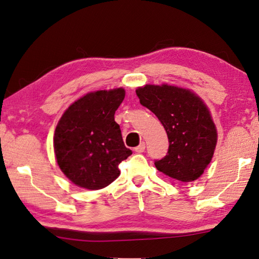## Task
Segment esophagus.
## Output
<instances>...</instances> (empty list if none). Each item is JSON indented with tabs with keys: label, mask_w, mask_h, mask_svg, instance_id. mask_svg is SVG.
Returning a JSON list of instances; mask_svg holds the SVG:
<instances>
[{
	"label": "esophagus",
	"mask_w": 259,
	"mask_h": 259,
	"mask_svg": "<svg viewBox=\"0 0 259 259\" xmlns=\"http://www.w3.org/2000/svg\"><path fill=\"white\" fill-rule=\"evenodd\" d=\"M145 148H146V145H145V143H140L137 147L135 148V152L136 153H143L144 150H145Z\"/></svg>",
	"instance_id": "1"
}]
</instances>
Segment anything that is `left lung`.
I'll use <instances>...</instances> for the list:
<instances>
[{"instance_id":"1","label":"left lung","mask_w":259,"mask_h":259,"mask_svg":"<svg viewBox=\"0 0 259 259\" xmlns=\"http://www.w3.org/2000/svg\"><path fill=\"white\" fill-rule=\"evenodd\" d=\"M136 94L140 104L161 121L168 138L167 154L155 161L164 175L191 182L204 173L213 157L218 133L207 106L189 89L146 84Z\"/></svg>"}]
</instances>
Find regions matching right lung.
Here are the masks:
<instances>
[{"label": "right lung", "mask_w": 259, "mask_h": 259, "mask_svg": "<svg viewBox=\"0 0 259 259\" xmlns=\"http://www.w3.org/2000/svg\"><path fill=\"white\" fill-rule=\"evenodd\" d=\"M123 88L97 91L79 98L61 116L54 133L56 162L78 187L102 189L120 176L119 164L133 152L114 121Z\"/></svg>", "instance_id": "1"}]
</instances>
